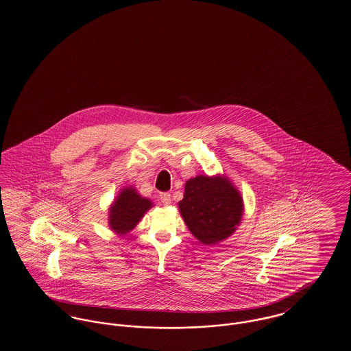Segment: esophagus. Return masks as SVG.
I'll list each match as a JSON object with an SVG mask.
<instances>
[{
  "label": "esophagus",
  "instance_id": "34e87169",
  "mask_svg": "<svg viewBox=\"0 0 351 351\" xmlns=\"http://www.w3.org/2000/svg\"><path fill=\"white\" fill-rule=\"evenodd\" d=\"M160 200L161 202H162V204H165V205L171 204V193H168V192H161Z\"/></svg>",
  "mask_w": 351,
  "mask_h": 351
}]
</instances>
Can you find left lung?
Masks as SVG:
<instances>
[{"instance_id":"8db88e82","label":"left lung","mask_w":351,"mask_h":351,"mask_svg":"<svg viewBox=\"0 0 351 351\" xmlns=\"http://www.w3.org/2000/svg\"><path fill=\"white\" fill-rule=\"evenodd\" d=\"M187 228L204 245L227 240L240 226L243 200L226 176H196L186 182L178 202Z\"/></svg>"}]
</instances>
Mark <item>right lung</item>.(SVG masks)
<instances>
[{
    "label": "right lung",
    "instance_id": "1",
    "mask_svg": "<svg viewBox=\"0 0 351 351\" xmlns=\"http://www.w3.org/2000/svg\"><path fill=\"white\" fill-rule=\"evenodd\" d=\"M150 208L151 200L142 197L134 187H124L109 208L110 230L119 236L130 233Z\"/></svg>",
    "mask_w": 351,
    "mask_h": 351
}]
</instances>
